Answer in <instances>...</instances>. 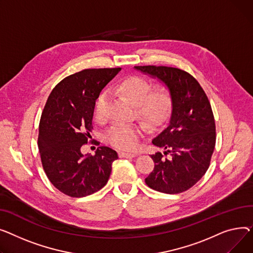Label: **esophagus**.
<instances>
[{
	"instance_id": "1",
	"label": "esophagus",
	"mask_w": 253,
	"mask_h": 253,
	"mask_svg": "<svg viewBox=\"0 0 253 253\" xmlns=\"http://www.w3.org/2000/svg\"><path fill=\"white\" fill-rule=\"evenodd\" d=\"M118 155H120V157H136L138 154L137 153H128V152H124V151H121L120 153H118Z\"/></svg>"
}]
</instances>
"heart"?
I'll list each match as a JSON object with an SVG mask.
<instances>
[{
	"label": "heart",
	"instance_id": "obj_1",
	"mask_svg": "<svg viewBox=\"0 0 253 253\" xmlns=\"http://www.w3.org/2000/svg\"><path fill=\"white\" fill-rule=\"evenodd\" d=\"M116 90L135 104L137 115L151 127L165 125L172 112L173 97L170 88L158 84L151 88L150 83L140 76H129L118 83ZM109 93L104 91L95 103V116L102 122L107 116ZM145 133L140 123L116 124L106 133L107 142L123 150H136Z\"/></svg>",
	"mask_w": 253,
	"mask_h": 253
}]
</instances>
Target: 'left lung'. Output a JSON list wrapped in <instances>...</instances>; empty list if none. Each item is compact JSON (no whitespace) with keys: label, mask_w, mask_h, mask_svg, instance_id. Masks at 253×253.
<instances>
[{"label":"left lung","mask_w":253,"mask_h":253,"mask_svg":"<svg viewBox=\"0 0 253 253\" xmlns=\"http://www.w3.org/2000/svg\"><path fill=\"white\" fill-rule=\"evenodd\" d=\"M135 68L162 81L173 97L169 125L152 141L166 151L151 155L155 166L145 183L167 194L185 192L209 169L214 150L215 123L210 100L187 71L153 65Z\"/></svg>","instance_id":"left-lung-1"}]
</instances>
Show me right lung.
Segmentation results:
<instances>
[{
	"label": "right lung",
	"instance_id": "1",
	"mask_svg": "<svg viewBox=\"0 0 253 253\" xmlns=\"http://www.w3.org/2000/svg\"><path fill=\"white\" fill-rule=\"evenodd\" d=\"M121 69L73 73L53 88L43 107L38 138L42 169L53 186L67 196L91 195L108 182L112 162L118 158L116 151L101 146L95 155L84 156L82 148L91 138L96 100Z\"/></svg>",
	"mask_w": 253,
	"mask_h": 253
}]
</instances>
